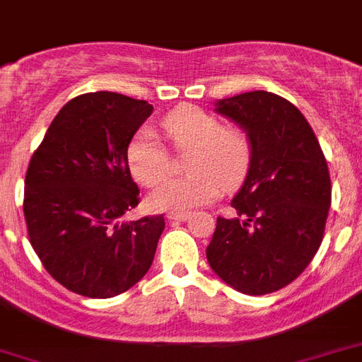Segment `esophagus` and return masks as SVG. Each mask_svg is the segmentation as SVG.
<instances>
[{
  "label": "esophagus",
  "mask_w": 362,
  "mask_h": 362,
  "mask_svg": "<svg viewBox=\"0 0 362 362\" xmlns=\"http://www.w3.org/2000/svg\"><path fill=\"white\" fill-rule=\"evenodd\" d=\"M189 218V212H173V214L167 216L169 221H186Z\"/></svg>",
  "instance_id": "1"
}]
</instances>
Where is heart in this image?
<instances>
[{
	"instance_id": "b5f03b06",
	"label": "heart",
	"mask_w": 362,
	"mask_h": 362,
	"mask_svg": "<svg viewBox=\"0 0 362 362\" xmlns=\"http://www.w3.org/2000/svg\"><path fill=\"white\" fill-rule=\"evenodd\" d=\"M163 131L173 146L187 156L192 176L173 178L148 197L153 210H189L214 201L221 186H238L252 161V142L238 127H227L209 110L178 107L165 116ZM127 163L142 186H158L170 170V156L152 129H141L127 148Z\"/></svg>"
}]
</instances>
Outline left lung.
<instances>
[{"label":"left lung","mask_w":362,"mask_h":362,"mask_svg":"<svg viewBox=\"0 0 362 362\" xmlns=\"http://www.w3.org/2000/svg\"><path fill=\"white\" fill-rule=\"evenodd\" d=\"M216 112L246 131L252 161L231 201L237 218H218L206 259L233 289L274 293L297 280L321 246L331 206L327 159L303 112L276 93L220 99Z\"/></svg>","instance_id":"left-lung-1"}]
</instances>
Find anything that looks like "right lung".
Returning <instances> with one entry per match:
<instances>
[{"instance_id":"obj_1","label":"right lung","mask_w":362,"mask_h":362,"mask_svg":"<svg viewBox=\"0 0 362 362\" xmlns=\"http://www.w3.org/2000/svg\"><path fill=\"white\" fill-rule=\"evenodd\" d=\"M153 107L115 92L71 99L25 173L24 218L48 274L69 291L110 298L146 274L163 216L125 221L139 204L127 148Z\"/></svg>"}]
</instances>
